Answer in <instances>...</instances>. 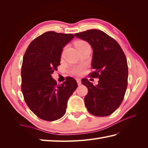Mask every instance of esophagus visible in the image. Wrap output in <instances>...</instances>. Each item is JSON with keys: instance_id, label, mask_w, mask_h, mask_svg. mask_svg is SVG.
<instances>
[{"instance_id": "1", "label": "esophagus", "mask_w": 148, "mask_h": 148, "mask_svg": "<svg viewBox=\"0 0 148 148\" xmlns=\"http://www.w3.org/2000/svg\"><path fill=\"white\" fill-rule=\"evenodd\" d=\"M76 81H77V84L78 85H81V81L80 79H76Z\"/></svg>"}]
</instances>
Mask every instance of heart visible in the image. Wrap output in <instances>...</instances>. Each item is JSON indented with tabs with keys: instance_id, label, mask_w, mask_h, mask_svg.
Segmentation results:
<instances>
[{
	"instance_id": "b5f03b06",
	"label": "heart",
	"mask_w": 148,
	"mask_h": 148,
	"mask_svg": "<svg viewBox=\"0 0 148 148\" xmlns=\"http://www.w3.org/2000/svg\"><path fill=\"white\" fill-rule=\"evenodd\" d=\"M75 46H76V48L79 50V51H81V49L85 48V47L90 46L89 44L85 40H79L75 42ZM84 69H85V66L83 65H75L72 67L70 69V72L72 74L76 75V76H80V75L83 74Z\"/></svg>"
}]
</instances>
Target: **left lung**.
Masks as SVG:
<instances>
[{
	"label": "left lung",
	"instance_id": "1",
	"mask_svg": "<svg viewBox=\"0 0 148 148\" xmlns=\"http://www.w3.org/2000/svg\"><path fill=\"white\" fill-rule=\"evenodd\" d=\"M75 36L92 47L94 71L90 77L99 79L96 86L86 78L81 80L88 90L84 97L87 110L96 116L111 115L121 105L126 92L128 76L126 56L115 39L100 30H88L75 34Z\"/></svg>",
	"mask_w": 148,
	"mask_h": 148
}]
</instances>
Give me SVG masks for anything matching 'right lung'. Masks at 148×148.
I'll list each match as a JSON object with an SVG mask.
<instances>
[{
    "mask_svg": "<svg viewBox=\"0 0 148 148\" xmlns=\"http://www.w3.org/2000/svg\"><path fill=\"white\" fill-rule=\"evenodd\" d=\"M74 37L71 34L49 31L30 42L23 56L21 86L27 105L37 117L53 121L65 114L67 103L77 83L67 77L58 84L51 74L60 65L63 48Z\"/></svg>",
    "mask_w": 148,
    "mask_h": 148,
    "instance_id": "add662e5",
    "label": "right lung"
}]
</instances>
